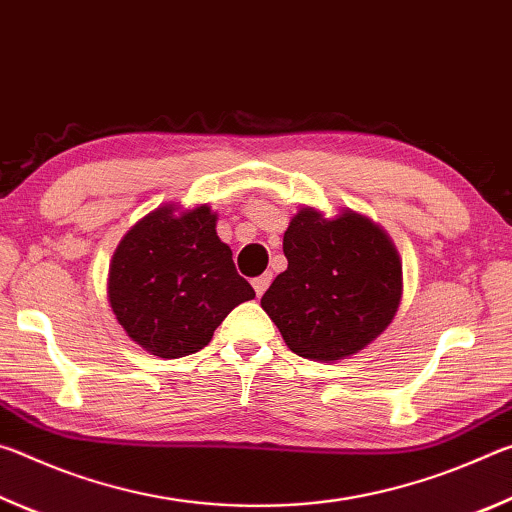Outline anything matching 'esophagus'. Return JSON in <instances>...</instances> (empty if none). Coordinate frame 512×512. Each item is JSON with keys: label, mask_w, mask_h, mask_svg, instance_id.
Masks as SVG:
<instances>
[{"label": "esophagus", "mask_w": 512, "mask_h": 512, "mask_svg": "<svg viewBox=\"0 0 512 512\" xmlns=\"http://www.w3.org/2000/svg\"><path fill=\"white\" fill-rule=\"evenodd\" d=\"M271 280H273V275H271V273H264V275L255 277V280H253V287H255V293H257L259 298L264 296V291L268 289V284H271Z\"/></svg>", "instance_id": "1"}]
</instances>
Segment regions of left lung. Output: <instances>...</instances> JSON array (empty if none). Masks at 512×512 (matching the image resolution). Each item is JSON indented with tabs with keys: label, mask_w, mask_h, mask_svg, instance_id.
Wrapping results in <instances>:
<instances>
[{
	"label": "left lung",
	"mask_w": 512,
	"mask_h": 512,
	"mask_svg": "<svg viewBox=\"0 0 512 512\" xmlns=\"http://www.w3.org/2000/svg\"><path fill=\"white\" fill-rule=\"evenodd\" d=\"M287 271L262 296L284 343L311 361H339L391 325L402 300V262L366 216L334 219L302 207L284 232Z\"/></svg>",
	"instance_id": "1"
}]
</instances>
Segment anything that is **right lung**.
Returning a JSON list of instances; mask_svg holds the SVG:
<instances>
[{
    "label": "right lung",
    "mask_w": 512,
    "mask_h": 512,
    "mask_svg": "<svg viewBox=\"0 0 512 512\" xmlns=\"http://www.w3.org/2000/svg\"><path fill=\"white\" fill-rule=\"evenodd\" d=\"M255 291L237 273L207 205H164L137 221L112 255L108 300L119 325L155 357L203 350L214 329Z\"/></svg>",
    "instance_id": "obj_1"
}]
</instances>
